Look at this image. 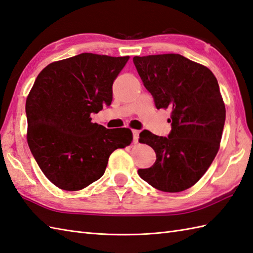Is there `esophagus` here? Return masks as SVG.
<instances>
[{
    "label": "esophagus",
    "instance_id": "obj_1",
    "mask_svg": "<svg viewBox=\"0 0 253 253\" xmlns=\"http://www.w3.org/2000/svg\"><path fill=\"white\" fill-rule=\"evenodd\" d=\"M132 133H133V141H134V143H137V141H138V136H139V131H137V130H133V131H132Z\"/></svg>",
    "mask_w": 253,
    "mask_h": 253
}]
</instances>
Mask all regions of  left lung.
Here are the masks:
<instances>
[{"label":"left lung","mask_w":253,"mask_h":253,"mask_svg":"<svg viewBox=\"0 0 253 253\" xmlns=\"http://www.w3.org/2000/svg\"><path fill=\"white\" fill-rule=\"evenodd\" d=\"M133 63L157 109H171L172 126L167 137L139 134L157 159L138 175L161 192H183L203 177L220 148L226 111L217 80L206 66L179 54L135 56Z\"/></svg>","instance_id":"obj_1"}]
</instances>
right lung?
I'll return each mask as SVG.
<instances>
[{
    "mask_svg": "<svg viewBox=\"0 0 253 253\" xmlns=\"http://www.w3.org/2000/svg\"><path fill=\"white\" fill-rule=\"evenodd\" d=\"M128 58L82 53L54 61L37 77L26 100L27 141L55 186H88L103 176L112 151L131 144L130 128H106L91 118L110 106L112 83Z\"/></svg>",
    "mask_w": 253,
    "mask_h": 253,
    "instance_id": "obj_1",
    "label": "right lung"
}]
</instances>
